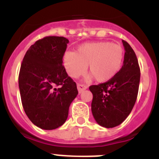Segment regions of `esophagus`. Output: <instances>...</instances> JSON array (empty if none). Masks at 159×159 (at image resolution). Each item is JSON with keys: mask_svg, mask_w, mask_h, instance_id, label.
<instances>
[{"mask_svg": "<svg viewBox=\"0 0 159 159\" xmlns=\"http://www.w3.org/2000/svg\"><path fill=\"white\" fill-rule=\"evenodd\" d=\"M77 88H78L79 93L80 94V93H82V92H84V91H85V90H86L87 88H88V87H87L86 85H84V84H77Z\"/></svg>", "mask_w": 159, "mask_h": 159, "instance_id": "34e87169", "label": "esophagus"}]
</instances>
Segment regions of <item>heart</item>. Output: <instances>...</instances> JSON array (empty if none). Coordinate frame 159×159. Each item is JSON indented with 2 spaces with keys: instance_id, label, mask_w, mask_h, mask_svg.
<instances>
[{
  "instance_id": "obj_1",
  "label": "heart",
  "mask_w": 159,
  "mask_h": 159,
  "mask_svg": "<svg viewBox=\"0 0 159 159\" xmlns=\"http://www.w3.org/2000/svg\"><path fill=\"white\" fill-rule=\"evenodd\" d=\"M124 60V50L119 44L110 41L85 43L76 52H65L63 57L64 68L72 78L91 72L87 80L95 78L99 83L107 82L120 71Z\"/></svg>"
}]
</instances>
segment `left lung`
Listing matches in <instances>:
<instances>
[{"label":"left lung","instance_id":"1","mask_svg":"<svg viewBox=\"0 0 159 159\" xmlns=\"http://www.w3.org/2000/svg\"><path fill=\"white\" fill-rule=\"evenodd\" d=\"M125 54L120 71L103 84L92 85V112L97 123L106 128L121 124L130 115L139 92L140 68L130 44L123 40Z\"/></svg>","mask_w":159,"mask_h":159}]
</instances>
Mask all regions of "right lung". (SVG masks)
Masks as SVG:
<instances>
[{
	"label": "right lung",
	"mask_w": 159,
	"mask_h": 159,
	"mask_svg": "<svg viewBox=\"0 0 159 159\" xmlns=\"http://www.w3.org/2000/svg\"><path fill=\"white\" fill-rule=\"evenodd\" d=\"M68 42L63 36L37 40L20 66L18 82L24 110L31 122L43 130L65 123L70 104L78 95L76 84L62 65Z\"/></svg>",
	"instance_id": "add662e5"
}]
</instances>
